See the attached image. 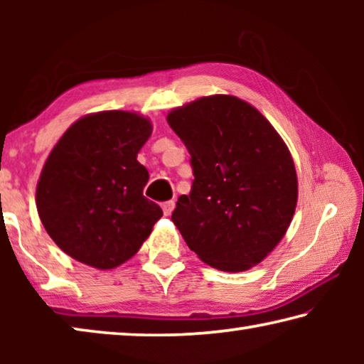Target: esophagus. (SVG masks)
I'll use <instances>...</instances> for the list:
<instances>
[{
	"mask_svg": "<svg viewBox=\"0 0 364 364\" xmlns=\"http://www.w3.org/2000/svg\"><path fill=\"white\" fill-rule=\"evenodd\" d=\"M173 208H175L173 200H167V202H164V204H162V210H164L165 217H170L171 212H173Z\"/></svg>",
	"mask_w": 364,
	"mask_h": 364,
	"instance_id": "1",
	"label": "esophagus"
}]
</instances>
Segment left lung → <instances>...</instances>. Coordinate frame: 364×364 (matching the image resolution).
I'll return each instance as SVG.
<instances>
[{
    "mask_svg": "<svg viewBox=\"0 0 364 364\" xmlns=\"http://www.w3.org/2000/svg\"><path fill=\"white\" fill-rule=\"evenodd\" d=\"M186 146L194 181L171 221L210 267L237 273L284 236L297 205L291 152L271 123L236 96L200 97L167 115Z\"/></svg>",
    "mask_w": 364,
    "mask_h": 364,
    "instance_id": "8db88e82",
    "label": "left lung"
}]
</instances>
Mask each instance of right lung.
Wrapping results in <instances>:
<instances>
[{
  "label": "right lung",
  "mask_w": 364,
  "mask_h": 364,
  "mask_svg": "<svg viewBox=\"0 0 364 364\" xmlns=\"http://www.w3.org/2000/svg\"><path fill=\"white\" fill-rule=\"evenodd\" d=\"M151 133L144 117L107 110L82 117L54 146L36 184V208L67 255L112 269L149 236L164 215L143 196L149 173L136 160Z\"/></svg>",
  "instance_id": "obj_1"
}]
</instances>
